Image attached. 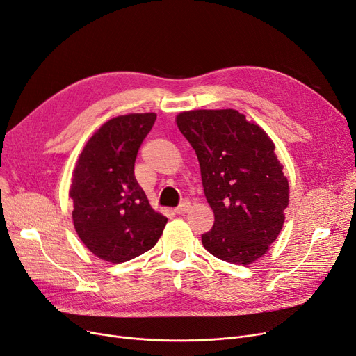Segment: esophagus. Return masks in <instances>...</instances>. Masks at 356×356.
<instances>
[{
  "label": "esophagus",
  "mask_w": 356,
  "mask_h": 356,
  "mask_svg": "<svg viewBox=\"0 0 356 356\" xmlns=\"http://www.w3.org/2000/svg\"><path fill=\"white\" fill-rule=\"evenodd\" d=\"M191 208H192V205H191L189 200H184V202H183L180 207H177V208L175 209V212H176L177 215H183V213L189 212V211H191Z\"/></svg>",
  "instance_id": "obj_1"
}]
</instances>
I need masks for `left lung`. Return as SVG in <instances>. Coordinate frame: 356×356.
I'll use <instances>...</instances> for the list:
<instances>
[{
  "label": "left lung",
  "mask_w": 356,
  "mask_h": 356,
  "mask_svg": "<svg viewBox=\"0 0 356 356\" xmlns=\"http://www.w3.org/2000/svg\"><path fill=\"white\" fill-rule=\"evenodd\" d=\"M193 147L215 221L205 249L234 265L265 256L280 236L289 183L270 136L234 109H199L176 116Z\"/></svg>",
  "instance_id": "1"
}]
</instances>
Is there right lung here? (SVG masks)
<instances>
[{
	"instance_id": "add662e5",
	"label": "right lung",
	"mask_w": 356,
	"mask_h": 356,
	"mask_svg": "<svg viewBox=\"0 0 356 356\" xmlns=\"http://www.w3.org/2000/svg\"><path fill=\"white\" fill-rule=\"evenodd\" d=\"M156 113L112 118L92 134L72 170L70 197L80 240L96 257L122 264L152 249L167 218L154 211L134 165Z\"/></svg>"
}]
</instances>
